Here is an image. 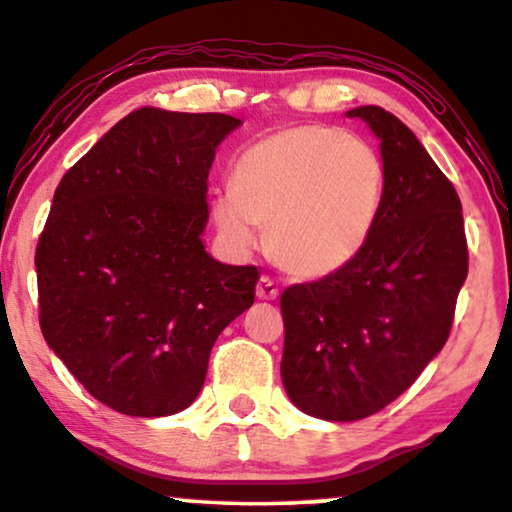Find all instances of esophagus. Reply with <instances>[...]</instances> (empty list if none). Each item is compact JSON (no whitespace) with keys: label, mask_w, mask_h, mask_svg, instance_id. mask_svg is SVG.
<instances>
[{"label":"esophagus","mask_w":512,"mask_h":512,"mask_svg":"<svg viewBox=\"0 0 512 512\" xmlns=\"http://www.w3.org/2000/svg\"><path fill=\"white\" fill-rule=\"evenodd\" d=\"M257 297L259 299H266V301L276 299L278 297V285L273 283L269 276H262V278L257 280Z\"/></svg>","instance_id":"34e87169"}]
</instances>
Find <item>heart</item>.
Wrapping results in <instances>:
<instances>
[{
    "label": "heart",
    "instance_id": "obj_1",
    "mask_svg": "<svg viewBox=\"0 0 512 512\" xmlns=\"http://www.w3.org/2000/svg\"><path fill=\"white\" fill-rule=\"evenodd\" d=\"M385 199V164L371 143L329 125L283 129L236 157L232 190L211 211L229 246L253 250L259 227L280 269L329 276L371 239Z\"/></svg>",
    "mask_w": 512,
    "mask_h": 512
}]
</instances>
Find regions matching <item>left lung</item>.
Wrapping results in <instances>:
<instances>
[{"instance_id": "8db88e82", "label": "left lung", "mask_w": 512, "mask_h": 512, "mask_svg": "<svg viewBox=\"0 0 512 512\" xmlns=\"http://www.w3.org/2000/svg\"><path fill=\"white\" fill-rule=\"evenodd\" d=\"M348 115L380 139L378 222L350 264L280 297L287 397L331 422L378 413L415 383L448 341L469 273L455 185L397 115L380 106Z\"/></svg>"}]
</instances>
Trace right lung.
Wrapping results in <instances>:
<instances>
[{
  "label": "right lung",
  "mask_w": 512,
  "mask_h": 512,
  "mask_svg": "<svg viewBox=\"0 0 512 512\" xmlns=\"http://www.w3.org/2000/svg\"><path fill=\"white\" fill-rule=\"evenodd\" d=\"M239 125L143 106L57 185L34 257L41 334L118 413L190 406L215 338L253 306L257 266L222 264L201 243L215 148Z\"/></svg>",
  "instance_id": "1"
}]
</instances>
